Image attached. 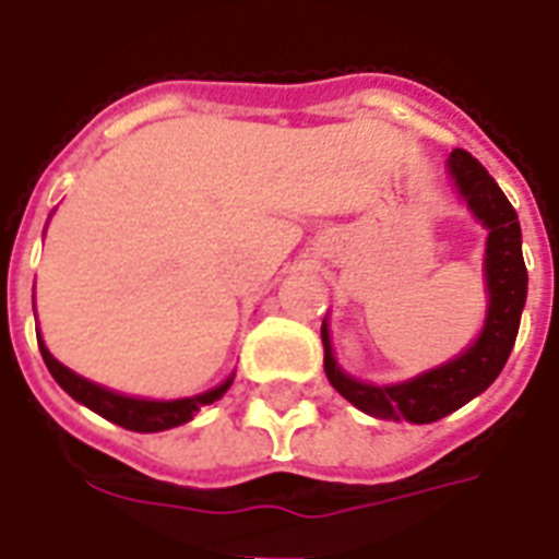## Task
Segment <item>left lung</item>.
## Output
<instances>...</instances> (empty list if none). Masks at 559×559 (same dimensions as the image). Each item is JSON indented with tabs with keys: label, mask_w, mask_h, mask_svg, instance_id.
<instances>
[{
	"label": "left lung",
	"mask_w": 559,
	"mask_h": 559,
	"mask_svg": "<svg viewBox=\"0 0 559 559\" xmlns=\"http://www.w3.org/2000/svg\"><path fill=\"white\" fill-rule=\"evenodd\" d=\"M447 168L459 186V193L467 200L469 211L490 231L485 252L490 305H487L485 331L478 333V340L461 357L420 373L415 380L397 382V385H371V382L354 380L336 366L328 322H322L324 373H328L331 385L359 412L382 417V420L432 424V420L452 415L455 408L478 397L499 377L511 357L516 333H520L522 307L528 296V270L522 261L520 217L502 188L487 174L485 165L473 159L467 151L455 147L450 153Z\"/></svg>",
	"instance_id": "8db88e82"
}]
</instances>
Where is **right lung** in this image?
Listing matches in <instances>:
<instances>
[{
  "instance_id": "obj_1",
  "label": "right lung",
  "mask_w": 559,
  "mask_h": 559,
  "mask_svg": "<svg viewBox=\"0 0 559 559\" xmlns=\"http://www.w3.org/2000/svg\"><path fill=\"white\" fill-rule=\"evenodd\" d=\"M39 342V354L46 359V368L51 371V377L57 380V385L72 394L78 403H83L92 412H98L100 417H107L112 424L124 426V429H133V432H162V429H174V426L188 424L202 406H209L214 400H219L231 385V377H228L223 385L205 391V394H197V397H182V400H142V397H124V394H116V391L104 389V385H95V382L83 380L74 371H69L66 366H60L48 348Z\"/></svg>"
}]
</instances>
